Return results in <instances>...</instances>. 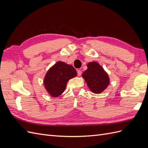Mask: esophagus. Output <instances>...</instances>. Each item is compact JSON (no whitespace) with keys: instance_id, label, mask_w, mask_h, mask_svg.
<instances>
[{"instance_id":"1","label":"esophagus","mask_w":148,"mask_h":148,"mask_svg":"<svg viewBox=\"0 0 148 148\" xmlns=\"http://www.w3.org/2000/svg\"><path fill=\"white\" fill-rule=\"evenodd\" d=\"M82 73V71L81 70H77V74L78 76H81Z\"/></svg>"}]
</instances>
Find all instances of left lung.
Returning a JSON list of instances; mask_svg holds the SVG:
<instances>
[{
	"label": "left lung",
	"instance_id": "1",
	"mask_svg": "<svg viewBox=\"0 0 148 148\" xmlns=\"http://www.w3.org/2000/svg\"><path fill=\"white\" fill-rule=\"evenodd\" d=\"M87 67V70L82 74V77L91 91L95 94H101L110 84L109 75L96 62H89Z\"/></svg>",
	"mask_w": 148,
	"mask_h": 148
}]
</instances>
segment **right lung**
Listing matches in <instances>:
<instances>
[{"label": "right lung", "mask_w": 148, "mask_h": 148, "mask_svg": "<svg viewBox=\"0 0 148 148\" xmlns=\"http://www.w3.org/2000/svg\"><path fill=\"white\" fill-rule=\"evenodd\" d=\"M77 75L73 66L59 61L47 70L43 80L44 86L51 97H59L64 92L69 79Z\"/></svg>", "instance_id": "add662e5"}]
</instances>
